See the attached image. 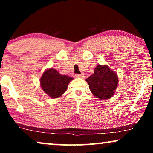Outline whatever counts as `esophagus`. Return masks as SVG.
Returning a JSON list of instances; mask_svg holds the SVG:
<instances>
[{
  "label": "esophagus",
  "instance_id": "esophagus-1",
  "mask_svg": "<svg viewBox=\"0 0 153 153\" xmlns=\"http://www.w3.org/2000/svg\"><path fill=\"white\" fill-rule=\"evenodd\" d=\"M75 76H76V78H85V75L84 74H76V75H75Z\"/></svg>",
  "mask_w": 153,
  "mask_h": 153
}]
</instances>
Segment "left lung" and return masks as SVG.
<instances>
[{"label": "left lung", "mask_w": 153, "mask_h": 153, "mask_svg": "<svg viewBox=\"0 0 153 153\" xmlns=\"http://www.w3.org/2000/svg\"><path fill=\"white\" fill-rule=\"evenodd\" d=\"M91 92L100 100L111 97L118 85L117 73L107 65H98L94 72L86 79Z\"/></svg>", "instance_id": "obj_1"}]
</instances>
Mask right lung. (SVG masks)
Segmentation results:
<instances>
[{
  "instance_id": "obj_1",
  "label": "right lung",
  "mask_w": 153,
  "mask_h": 153,
  "mask_svg": "<svg viewBox=\"0 0 153 153\" xmlns=\"http://www.w3.org/2000/svg\"><path fill=\"white\" fill-rule=\"evenodd\" d=\"M73 78L62 75L53 68L45 71L40 82L43 90L51 98H58L66 91L68 83Z\"/></svg>"
}]
</instances>
